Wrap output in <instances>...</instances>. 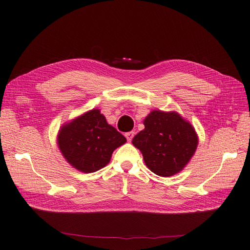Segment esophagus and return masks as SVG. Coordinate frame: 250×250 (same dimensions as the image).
Segmentation results:
<instances>
[{"label":"esophagus","instance_id":"esophagus-1","mask_svg":"<svg viewBox=\"0 0 250 250\" xmlns=\"http://www.w3.org/2000/svg\"><path fill=\"white\" fill-rule=\"evenodd\" d=\"M134 134H135L134 132H127V133H125V137L127 139V142H131L132 141L133 137H134Z\"/></svg>","mask_w":250,"mask_h":250}]
</instances>
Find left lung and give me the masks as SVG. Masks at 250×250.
Instances as JSON below:
<instances>
[{"label":"left lung","mask_w":250,"mask_h":250,"mask_svg":"<svg viewBox=\"0 0 250 250\" xmlns=\"http://www.w3.org/2000/svg\"><path fill=\"white\" fill-rule=\"evenodd\" d=\"M144 125L132 144L142 151L149 169L161 177L181 171L198 145L194 127L178 113L162 111H152Z\"/></svg>","instance_id":"obj_1"}]
</instances>
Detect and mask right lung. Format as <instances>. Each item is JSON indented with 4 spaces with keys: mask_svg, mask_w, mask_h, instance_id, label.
Masks as SVG:
<instances>
[{
    "mask_svg": "<svg viewBox=\"0 0 250 250\" xmlns=\"http://www.w3.org/2000/svg\"><path fill=\"white\" fill-rule=\"evenodd\" d=\"M125 142V137L106 123L99 109H91L62 125L57 137L68 163L86 173L106 166L114 150Z\"/></svg>",
    "mask_w": 250,
    "mask_h": 250,
    "instance_id": "obj_1",
    "label": "right lung"
}]
</instances>
